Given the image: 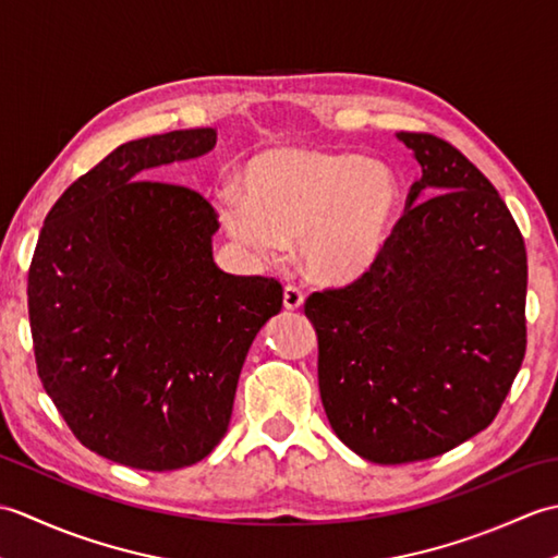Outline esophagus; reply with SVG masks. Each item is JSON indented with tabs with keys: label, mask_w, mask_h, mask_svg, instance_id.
Segmentation results:
<instances>
[{
	"label": "esophagus",
	"mask_w": 558,
	"mask_h": 558,
	"mask_svg": "<svg viewBox=\"0 0 558 558\" xmlns=\"http://www.w3.org/2000/svg\"><path fill=\"white\" fill-rule=\"evenodd\" d=\"M282 304H286L288 312H298L300 306L304 304V294L300 288L294 286H288L286 290H282Z\"/></svg>",
	"instance_id": "1"
}]
</instances>
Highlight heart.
Segmentation results:
<instances>
[{
  "label": "heart",
  "mask_w": 558,
  "mask_h": 558,
  "mask_svg": "<svg viewBox=\"0 0 558 558\" xmlns=\"http://www.w3.org/2000/svg\"><path fill=\"white\" fill-rule=\"evenodd\" d=\"M218 220L260 260L300 240L314 282H357L384 256L400 216V182L381 160L326 148H272L244 165L242 192L225 186Z\"/></svg>",
  "instance_id": "heart-1"
}]
</instances>
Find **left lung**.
<instances>
[{
    "instance_id": "obj_1",
    "label": "left lung",
    "mask_w": 558,
    "mask_h": 558,
    "mask_svg": "<svg viewBox=\"0 0 558 558\" xmlns=\"http://www.w3.org/2000/svg\"><path fill=\"white\" fill-rule=\"evenodd\" d=\"M396 136L422 177L384 256L304 304L326 417L378 465L441 456L487 429L527 342V254L504 198L444 138Z\"/></svg>"
}]
</instances>
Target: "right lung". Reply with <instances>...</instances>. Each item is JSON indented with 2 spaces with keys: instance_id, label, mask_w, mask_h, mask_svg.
<instances>
[{
  "instance_id": "1",
  "label": "right lung",
  "mask_w": 558,
  "mask_h": 558,
  "mask_svg": "<svg viewBox=\"0 0 558 558\" xmlns=\"http://www.w3.org/2000/svg\"><path fill=\"white\" fill-rule=\"evenodd\" d=\"M216 129L126 141L57 198L28 270L35 364L78 441L126 468L204 460L282 306L278 280L213 260L220 222L186 186L146 180L216 148Z\"/></svg>"
}]
</instances>
